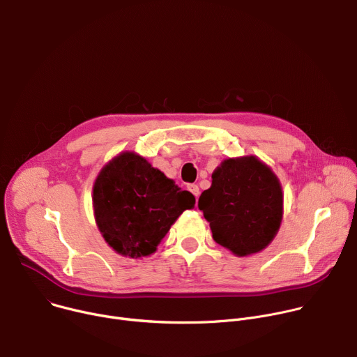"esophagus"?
<instances>
[{"instance_id": "esophagus-1", "label": "esophagus", "mask_w": 357, "mask_h": 357, "mask_svg": "<svg viewBox=\"0 0 357 357\" xmlns=\"http://www.w3.org/2000/svg\"><path fill=\"white\" fill-rule=\"evenodd\" d=\"M188 189L197 197L199 196V193H200V190H199V186L197 185H195V183H190V185H188Z\"/></svg>"}]
</instances>
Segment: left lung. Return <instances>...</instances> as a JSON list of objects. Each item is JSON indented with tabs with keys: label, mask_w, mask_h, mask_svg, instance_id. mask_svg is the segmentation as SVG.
<instances>
[{
	"label": "left lung",
	"mask_w": 357,
	"mask_h": 357,
	"mask_svg": "<svg viewBox=\"0 0 357 357\" xmlns=\"http://www.w3.org/2000/svg\"><path fill=\"white\" fill-rule=\"evenodd\" d=\"M197 208L211 223L213 240L237 256L266 248L282 218L277 176L256 157L226 160L212 175V186Z\"/></svg>",
	"instance_id": "obj_1"
}]
</instances>
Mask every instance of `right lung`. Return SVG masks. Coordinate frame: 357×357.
Segmentation results:
<instances>
[{"label": "right lung", "instance_id": "1", "mask_svg": "<svg viewBox=\"0 0 357 357\" xmlns=\"http://www.w3.org/2000/svg\"><path fill=\"white\" fill-rule=\"evenodd\" d=\"M93 206L105 240L138 259L154 252L179 215L195 208V196L142 157L124 152L97 176Z\"/></svg>", "mask_w": 357, "mask_h": 357}]
</instances>
